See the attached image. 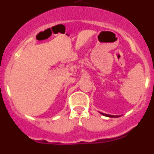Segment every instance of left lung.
<instances>
[{
  "instance_id": "1",
  "label": "left lung",
  "mask_w": 154,
  "mask_h": 154,
  "mask_svg": "<svg viewBox=\"0 0 154 154\" xmlns=\"http://www.w3.org/2000/svg\"><path fill=\"white\" fill-rule=\"evenodd\" d=\"M101 114H103V116H108V117H112V118H115V117H119L120 116H112V115H108V114H105L103 113V112H100Z\"/></svg>"
}]
</instances>
